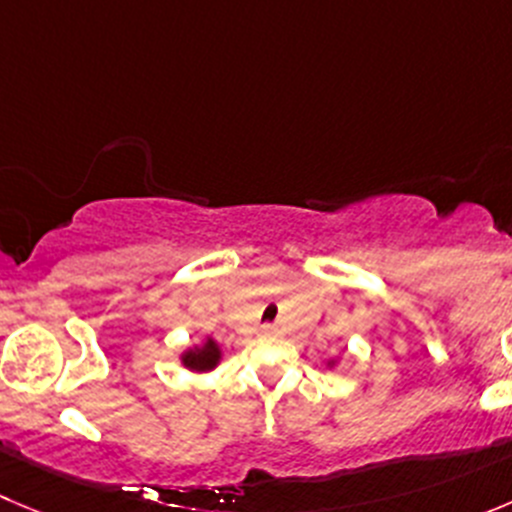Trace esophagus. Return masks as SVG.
I'll use <instances>...</instances> for the list:
<instances>
[{
	"label": "esophagus",
	"mask_w": 512,
	"mask_h": 512,
	"mask_svg": "<svg viewBox=\"0 0 512 512\" xmlns=\"http://www.w3.org/2000/svg\"><path fill=\"white\" fill-rule=\"evenodd\" d=\"M271 332H274V329H266V334H271Z\"/></svg>",
	"instance_id": "esophagus-1"
}]
</instances>
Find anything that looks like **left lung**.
Returning <instances> with one entry per match:
<instances>
[{"mask_svg": "<svg viewBox=\"0 0 512 512\" xmlns=\"http://www.w3.org/2000/svg\"><path fill=\"white\" fill-rule=\"evenodd\" d=\"M332 364H334V362H329V367H332Z\"/></svg>", "mask_w": 512, "mask_h": 512, "instance_id": "8db88e82", "label": "left lung"}]
</instances>
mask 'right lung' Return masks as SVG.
<instances>
[{
  "instance_id": "obj_1",
  "label": "right lung",
  "mask_w": 512,
  "mask_h": 512,
  "mask_svg": "<svg viewBox=\"0 0 512 512\" xmlns=\"http://www.w3.org/2000/svg\"><path fill=\"white\" fill-rule=\"evenodd\" d=\"M180 362H183L186 369H191V372H211L221 362V347H218L216 339L206 337L203 344L186 349V352L180 354Z\"/></svg>"
}]
</instances>
